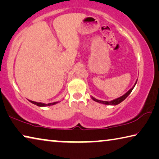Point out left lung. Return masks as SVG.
I'll list each match as a JSON object with an SVG mask.
<instances>
[{"mask_svg":"<svg viewBox=\"0 0 159 159\" xmlns=\"http://www.w3.org/2000/svg\"><path fill=\"white\" fill-rule=\"evenodd\" d=\"M136 83H137V82H136ZM136 83H135V84H136ZM135 84L134 85V87H132L131 89H129V90L128 91V92H127L126 93H125V94H124L123 96H122V97H119V98H116V99H115V100L111 101H100V100H98V99H97V98H93V97H92V99H93V101H97V102H98V103H103V104H106V105H113V106H115V105H117V104H119L120 103H121L122 101H124L127 97H128L129 93H130L132 91V89H134Z\"/></svg>","mask_w":159,"mask_h":159,"instance_id":"obj_1","label":"left lung"}]
</instances>
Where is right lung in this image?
I'll return each instance as SVG.
<instances>
[{
	"mask_svg": "<svg viewBox=\"0 0 159 159\" xmlns=\"http://www.w3.org/2000/svg\"><path fill=\"white\" fill-rule=\"evenodd\" d=\"M31 103H32L34 104H35V105L38 106H40V107H42V106H51V105H54V104L57 103L58 102H54V103H48V104H46V103H38V102H35V101H30Z\"/></svg>",
	"mask_w": 159,
	"mask_h": 159,
	"instance_id": "obj_1",
	"label": "right lung"
}]
</instances>
